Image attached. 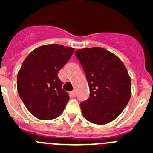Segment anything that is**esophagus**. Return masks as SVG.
Masks as SVG:
<instances>
[{"mask_svg": "<svg viewBox=\"0 0 153 153\" xmlns=\"http://www.w3.org/2000/svg\"><path fill=\"white\" fill-rule=\"evenodd\" d=\"M70 95H71V97H75V95H76V92L74 91V90H73V91H71L70 93Z\"/></svg>", "mask_w": 153, "mask_h": 153, "instance_id": "34e87169", "label": "esophagus"}]
</instances>
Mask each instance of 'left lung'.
Returning a JSON list of instances; mask_svg holds the SVG:
<instances>
[{
  "instance_id": "1",
  "label": "left lung",
  "mask_w": 153,
  "mask_h": 153,
  "mask_svg": "<svg viewBox=\"0 0 153 153\" xmlns=\"http://www.w3.org/2000/svg\"><path fill=\"white\" fill-rule=\"evenodd\" d=\"M89 86V98L80 104L83 116L98 125L115 120L128 104L131 79L118 56L100 47L80 48L74 53Z\"/></svg>"
}]
</instances>
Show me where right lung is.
<instances>
[{
  "mask_svg": "<svg viewBox=\"0 0 153 153\" xmlns=\"http://www.w3.org/2000/svg\"><path fill=\"white\" fill-rule=\"evenodd\" d=\"M74 51L61 45H45L32 51L21 66L17 75L19 95L39 120H53L64 111L69 95L62 89L58 72Z\"/></svg>",
  "mask_w": 153,
  "mask_h": 153,
  "instance_id": "right-lung-1",
  "label": "right lung"
}]
</instances>
